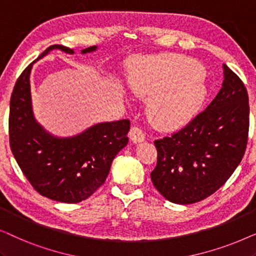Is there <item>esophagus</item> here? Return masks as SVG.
<instances>
[{"label": "esophagus", "instance_id": "1", "mask_svg": "<svg viewBox=\"0 0 256 256\" xmlns=\"http://www.w3.org/2000/svg\"><path fill=\"white\" fill-rule=\"evenodd\" d=\"M144 132L138 127H132L129 132V138L132 143H141L144 141Z\"/></svg>", "mask_w": 256, "mask_h": 256}]
</instances>
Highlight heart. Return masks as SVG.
<instances>
[{
  "mask_svg": "<svg viewBox=\"0 0 256 256\" xmlns=\"http://www.w3.org/2000/svg\"><path fill=\"white\" fill-rule=\"evenodd\" d=\"M202 66L177 54L144 56L130 65L128 86L140 98H152L149 116L157 127L180 129L194 120L208 99Z\"/></svg>",
  "mask_w": 256,
  "mask_h": 256,
  "instance_id": "b5f03b06",
  "label": "heart"
}]
</instances>
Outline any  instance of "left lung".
<instances>
[{
  "mask_svg": "<svg viewBox=\"0 0 256 256\" xmlns=\"http://www.w3.org/2000/svg\"><path fill=\"white\" fill-rule=\"evenodd\" d=\"M224 82L208 108L170 138L156 140L152 182L174 204L200 202L232 176L246 152L250 104L246 87L224 64Z\"/></svg>",
  "mask_w": 256,
  "mask_h": 256,
  "instance_id": "1",
  "label": "left lung"
}]
</instances>
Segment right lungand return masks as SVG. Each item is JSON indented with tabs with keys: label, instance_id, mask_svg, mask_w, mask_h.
Returning <instances> with one entry per match:
<instances>
[{
	"label": "right lung",
	"instance_id": "right-lung-1",
	"mask_svg": "<svg viewBox=\"0 0 256 256\" xmlns=\"http://www.w3.org/2000/svg\"><path fill=\"white\" fill-rule=\"evenodd\" d=\"M98 46L82 50V54ZM52 50L73 54L74 50L52 45ZM36 62L24 70L10 99V148L24 176L34 190L56 202L74 204L85 200L104 183L115 156L128 143L129 120L100 122L79 134L60 138L36 120L31 100L30 74Z\"/></svg>",
	"mask_w": 256,
	"mask_h": 256
}]
</instances>
